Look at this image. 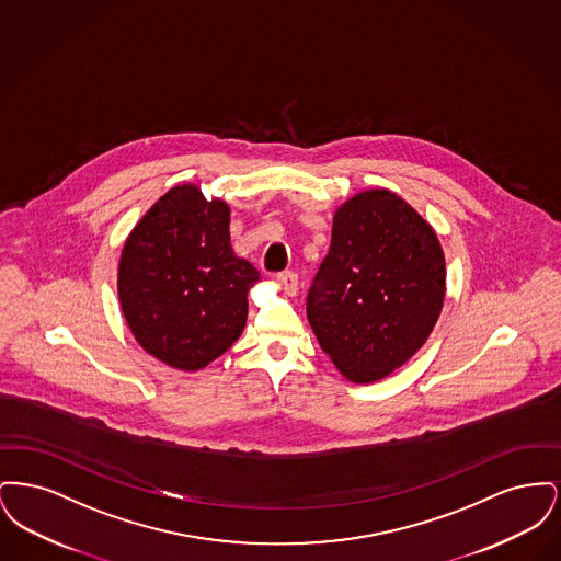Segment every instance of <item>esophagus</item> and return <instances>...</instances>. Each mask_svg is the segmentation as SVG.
<instances>
[{
	"label": "esophagus",
	"instance_id": "obj_1",
	"mask_svg": "<svg viewBox=\"0 0 561 561\" xmlns=\"http://www.w3.org/2000/svg\"><path fill=\"white\" fill-rule=\"evenodd\" d=\"M277 279L284 286L286 294L294 296L298 293V273L296 271H282V273H277Z\"/></svg>",
	"mask_w": 561,
	"mask_h": 561
}]
</instances>
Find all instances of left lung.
Instances as JSON below:
<instances>
[{
	"label": "left lung",
	"mask_w": 561,
	"mask_h": 561,
	"mask_svg": "<svg viewBox=\"0 0 561 561\" xmlns=\"http://www.w3.org/2000/svg\"><path fill=\"white\" fill-rule=\"evenodd\" d=\"M444 290L446 263L433 229L396 193L374 188L334 214L307 318L348 380L374 382L423 347Z\"/></svg>",
	"instance_id": "8db88e82"
}]
</instances>
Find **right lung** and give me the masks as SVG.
Returning <instances> with one entry per match:
<instances>
[{
    "mask_svg": "<svg viewBox=\"0 0 561 561\" xmlns=\"http://www.w3.org/2000/svg\"><path fill=\"white\" fill-rule=\"evenodd\" d=\"M259 275L233 254L227 204L183 185L134 227L117 293L140 347L172 368L199 370L240 339Z\"/></svg>",
    "mask_w": 561,
    "mask_h": 561,
    "instance_id": "1",
    "label": "right lung"
}]
</instances>
